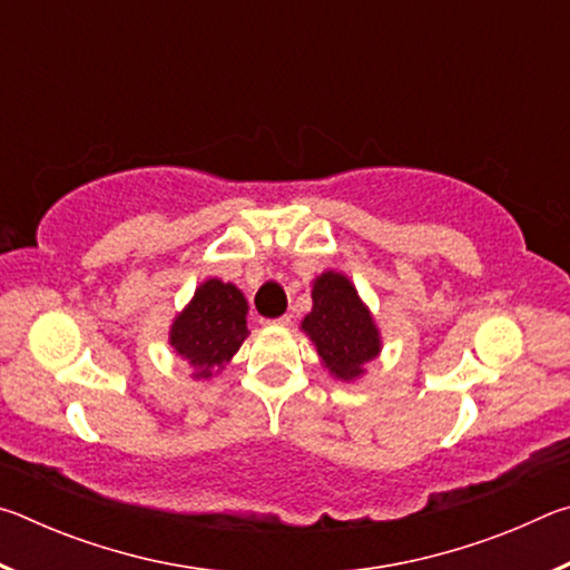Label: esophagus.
Wrapping results in <instances>:
<instances>
[{
	"mask_svg": "<svg viewBox=\"0 0 570 570\" xmlns=\"http://www.w3.org/2000/svg\"><path fill=\"white\" fill-rule=\"evenodd\" d=\"M292 320H294V316H292V314H284V316H278V320H274V322H266V324H276V326H288V324H292Z\"/></svg>",
	"mask_w": 570,
	"mask_h": 570,
	"instance_id": "34e87169",
	"label": "esophagus"
}]
</instances>
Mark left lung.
Segmentation results:
<instances>
[{
  "mask_svg": "<svg viewBox=\"0 0 570 570\" xmlns=\"http://www.w3.org/2000/svg\"><path fill=\"white\" fill-rule=\"evenodd\" d=\"M312 302L302 330L316 346L322 364L336 380H360L364 364L377 360L382 352V336L370 308L350 278L336 272L314 278Z\"/></svg>",
  "mask_w": 570,
  "mask_h": 570,
  "instance_id": "8db88e82",
  "label": "left lung"
}]
</instances>
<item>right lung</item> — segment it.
I'll return each instance as SVG.
<instances>
[{"label": "right lung", "instance_id": "1", "mask_svg": "<svg viewBox=\"0 0 570 570\" xmlns=\"http://www.w3.org/2000/svg\"><path fill=\"white\" fill-rule=\"evenodd\" d=\"M248 304L240 288L208 278L173 320L168 342L190 364L193 377L208 380L224 370L248 336Z\"/></svg>", "mask_w": 570, "mask_h": 570}]
</instances>
